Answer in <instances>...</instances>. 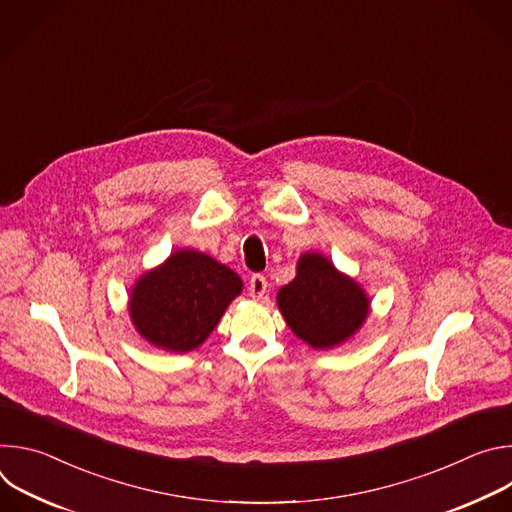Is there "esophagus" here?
<instances>
[{
  "label": "esophagus",
  "mask_w": 512,
  "mask_h": 512,
  "mask_svg": "<svg viewBox=\"0 0 512 512\" xmlns=\"http://www.w3.org/2000/svg\"><path fill=\"white\" fill-rule=\"evenodd\" d=\"M267 294V279L263 275H253L249 281V296L253 300H263Z\"/></svg>",
  "instance_id": "esophagus-1"
}]
</instances>
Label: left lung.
<instances>
[{"label":"left lung","instance_id":"left-lung-1","mask_svg":"<svg viewBox=\"0 0 512 512\" xmlns=\"http://www.w3.org/2000/svg\"><path fill=\"white\" fill-rule=\"evenodd\" d=\"M277 308L302 342L314 350H330L364 326L371 298L326 255L306 251L298 259L296 277L277 291Z\"/></svg>","mask_w":512,"mask_h":512}]
</instances>
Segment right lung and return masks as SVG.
<instances>
[{"instance_id":"1","label":"right lung","mask_w":512,"mask_h":512,"mask_svg":"<svg viewBox=\"0 0 512 512\" xmlns=\"http://www.w3.org/2000/svg\"><path fill=\"white\" fill-rule=\"evenodd\" d=\"M241 291L243 279L231 267L202 251L178 249L135 279L127 310L145 342L184 354L210 336Z\"/></svg>"}]
</instances>
